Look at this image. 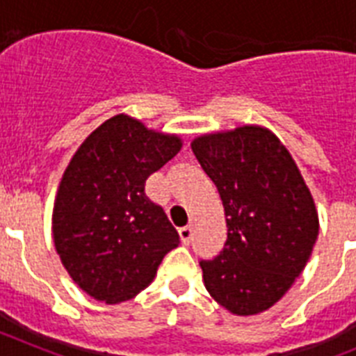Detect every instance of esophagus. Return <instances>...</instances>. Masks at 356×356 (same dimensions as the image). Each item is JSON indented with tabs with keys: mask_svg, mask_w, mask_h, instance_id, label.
<instances>
[{
	"mask_svg": "<svg viewBox=\"0 0 356 356\" xmlns=\"http://www.w3.org/2000/svg\"><path fill=\"white\" fill-rule=\"evenodd\" d=\"M179 234H181L182 243L188 245V243L191 242V238H193V225H184V227H181V229H179Z\"/></svg>",
	"mask_w": 356,
	"mask_h": 356,
	"instance_id": "1",
	"label": "esophagus"
}]
</instances>
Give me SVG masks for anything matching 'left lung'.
Listing matches in <instances>:
<instances>
[{"mask_svg":"<svg viewBox=\"0 0 356 356\" xmlns=\"http://www.w3.org/2000/svg\"><path fill=\"white\" fill-rule=\"evenodd\" d=\"M191 150L227 216L224 251L200 259L204 285L236 315L268 310L299 277L319 234L310 190L289 150L264 127L200 136Z\"/></svg>","mask_w":356,"mask_h":356,"instance_id":"obj_1","label":"left lung"}]
</instances>
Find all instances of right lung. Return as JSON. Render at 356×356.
<instances>
[{
	"instance_id": "right-lung-1",
	"label": "right lung",
	"mask_w": 356,
	"mask_h": 356,
	"mask_svg": "<svg viewBox=\"0 0 356 356\" xmlns=\"http://www.w3.org/2000/svg\"><path fill=\"white\" fill-rule=\"evenodd\" d=\"M177 136L118 114L86 138L63 175L54 240L76 285L109 305L147 289L179 233L145 182L181 150Z\"/></svg>"
}]
</instances>
